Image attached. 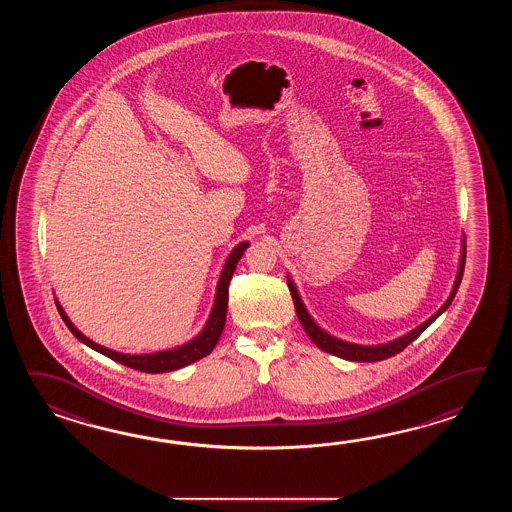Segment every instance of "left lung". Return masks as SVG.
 <instances>
[{"instance_id":"obj_1","label":"left lung","mask_w":512,"mask_h":512,"mask_svg":"<svg viewBox=\"0 0 512 512\" xmlns=\"http://www.w3.org/2000/svg\"><path fill=\"white\" fill-rule=\"evenodd\" d=\"M463 269H465V236H463V240H461V256H459L456 282H454V287H452V291H450V296L446 298L445 304L441 305V307L435 311L434 315L430 316L421 326L412 329L410 333H406L403 337L395 338V340H390V342H386V344H377V346L353 344V342H346V340H340V338L329 335L327 331H324L322 327L316 324L315 320H313V316L307 313L304 302H302V298H300V294H298V289H296V285H294L293 278H291L289 274H287V285H289V291H291V296H293L294 309H296L298 320H300V324L304 327L305 333L309 335V338L315 342L318 348L322 349V351H326V353L335 355V357L353 360V362H379V360L390 359L393 355L401 353L408 344H412L415 338L419 337V335L425 331L426 327L434 322L437 316L441 315V313H445L446 309H448V305L452 304V300H454V296H456L457 287H459L461 278H463Z\"/></svg>"}]
</instances>
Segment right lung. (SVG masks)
I'll list each match as a JSON object with an SVG mask.
<instances>
[{
	"mask_svg": "<svg viewBox=\"0 0 512 512\" xmlns=\"http://www.w3.org/2000/svg\"><path fill=\"white\" fill-rule=\"evenodd\" d=\"M251 243L249 241H241L238 243L232 252L229 254V258L223 265V271L219 274L218 287H216V296H214V305H212V311L208 316L207 324L199 331V335L188 340L183 346H177V348L164 349V351H155V353H142V355H131V353H120L115 349L104 348L97 342H93L91 338H87L82 331H78L77 326L69 320V316L66 315L64 307L60 305L58 300H55L56 307H58V313L62 316V320L66 322V326L69 327V331L75 335V337L86 344L91 349H95L98 353L106 355L115 362H120L128 368L133 370L144 371V373H166V371L181 370L188 364L196 362V360L203 359L210 355V351L216 348L219 337L223 333V327H225V320H227V307H229V283L232 274L236 271V265L240 261L243 252L247 251Z\"/></svg>",
	"mask_w": 512,
	"mask_h": 512,
	"instance_id": "add662e5",
	"label": "right lung"
}]
</instances>
